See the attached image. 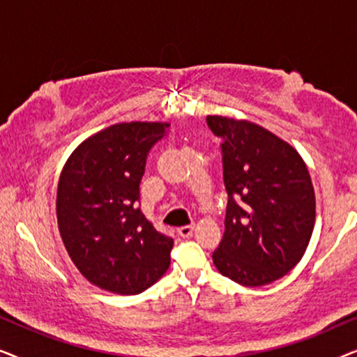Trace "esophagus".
Wrapping results in <instances>:
<instances>
[{
    "label": "esophagus",
    "mask_w": 357,
    "mask_h": 357,
    "mask_svg": "<svg viewBox=\"0 0 357 357\" xmlns=\"http://www.w3.org/2000/svg\"><path fill=\"white\" fill-rule=\"evenodd\" d=\"M193 231H195L193 224H190V226H182V227L177 229L180 237H190L193 234Z\"/></svg>",
    "instance_id": "esophagus-1"
}]
</instances>
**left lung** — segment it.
<instances>
[{
    "label": "left lung",
    "mask_w": 357,
    "mask_h": 357,
    "mask_svg": "<svg viewBox=\"0 0 357 357\" xmlns=\"http://www.w3.org/2000/svg\"><path fill=\"white\" fill-rule=\"evenodd\" d=\"M221 143L226 231L213 252L218 271L242 286H265L301 261L315 224V193L299 153L247 120L209 115Z\"/></svg>",
    "instance_id": "8db88e82"
}]
</instances>
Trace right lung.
<instances>
[{
  "label": "right lung",
  "instance_id": "obj_1",
  "mask_svg": "<svg viewBox=\"0 0 357 357\" xmlns=\"http://www.w3.org/2000/svg\"><path fill=\"white\" fill-rule=\"evenodd\" d=\"M169 123L130 121L99 131L61 170L56 218L68 255L100 289L139 294L167 271L174 241L139 209V183Z\"/></svg>",
  "mask_w": 357,
  "mask_h": 357
}]
</instances>
